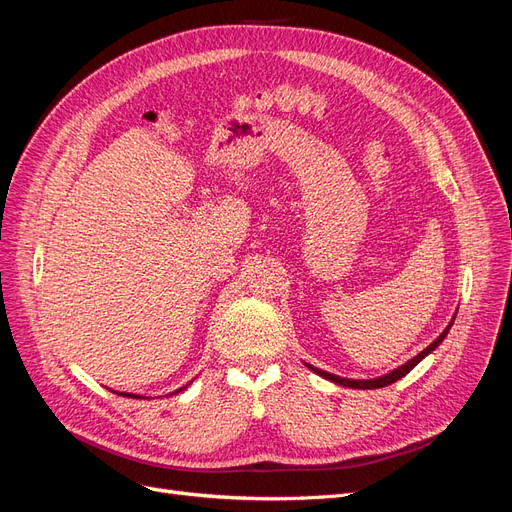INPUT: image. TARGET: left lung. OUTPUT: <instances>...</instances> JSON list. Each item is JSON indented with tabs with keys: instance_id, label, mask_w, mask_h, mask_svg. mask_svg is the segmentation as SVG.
Returning a JSON list of instances; mask_svg holds the SVG:
<instances>
[{
	"instance_id": "1",
	"label": "left lung",
	"mask_w": 512,
	"mask_h": 512,
	"mask_svg": "<svg viewBox=\"0 0 512 512\" xmlns=\"http://www.w3.org/2000/svg\"><path fill=\"white\" fill-rule=\"evenodd\" d=\"M453 322H455V316H453V320L448 322V327L438 335V339H433V342L423 350V352H418L414 359H410L408 363H404L401 367H397V369H393L391 374H384V376H380V378H374V380H352V378H342V376H335V374H329V371H324V369H318V367H314V365H307L309 369L312 371H316L318 376H322V378H327V380H331V382H335V384H342V386H350V389H382V386H389V384H393V382H397V380H401L404 378L406 374H410V371L421 363L427 354H431L433 350H436L442 342H444V337H446V333L451 331V327H453Z\"/></svg>"
}]
</instances>
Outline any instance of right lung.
<instances>
[{"label": "right lung", "mask_w": 512, "mask_h": 512, "mask_svg": "<svg viewBox=\"0 0 512 512\" xmlns=\"http://www.w3.org/2000/svg\"><path fill=\"white\" fill-rule=\"evenodd\" d=\"M183 389H177L175 393H181ZM117 395H123V397H134V399H141V395H132V393H117ZM170 395H173V393H170ZM145 399V397H143Z\"/></svg>", "instance_id": "1"}]
</instances>
